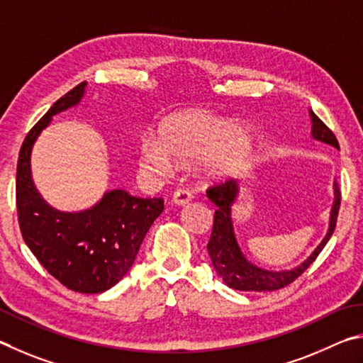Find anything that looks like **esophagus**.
I'll return each mask as SVG.
<instances>
[{"label": "esophagus", "mask_w": 363, "mask_h": 363, "mask_svg": "<svg viewBox=\"0 0 363 363\" xmlns=\"http://www.w3.org/2000/svg\"><path fill=\"white\" fill-rule=\"evenodd\" d=\"M191 199H193V194L189 193L188 189H177L174 196H172V201H174V204L177 206H185Z\"/></svg>", "instance_id": "obj_1"}]
</instances>
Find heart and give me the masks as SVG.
I'll use <instances>...</instances> for the list:
<instances>
[{"label":"heart","instance_id":"obj_1","mask_svg":"<svg viewBox=\"0 0 363 363\" xmlns=\"http://www.w3.org/2000/svg\"><path fill=\"white\" fill-rule=\"evenodd\" d=\"M252 151V132L239 127L234 119L186 110L162 121L157 140H142L138 161L143 170L164 177L172 170L170 157L178 162L201 159L207 177L228 178L239 174Z\"/></svg>","mask_w":363,"mask_h":363}]
</instances>
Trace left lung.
Returning a JSON list of instances; mask_svg holds the SVG:
<instances>
[{
    "instance_id": "left-lung-1",
    "label": "left lung",
    "mask_w": 363,
    "mask_h": 363,
    "mask_svg": "<svg viewBox=\"0 0 363 363\" xmlns=\"http://www.w3.org/2000/svg\"><path fill=\"white\" fill-rule=\"evenodd\" d=\"M309 114L311 121H313V138L327 145H332L336 150H340V143L336 140L335 133L313 111H309ZM333 189L335 202L332 207V213H330L328 233L319 244V247L313 252V255L300 266H296V268L271 271L253 264L244 255V252L240 250L236 234H234L231 207L239 193L238 182L228 180L223 183H215V185L208 188L207 198L217 206V211H215L213 215V230L211 240L207 244V250L208 255H211L215 271L218 272V276L223 279V282L228 287L242 291H272L287 287L295 279L300 277L309 268L311 263H314V259L322 252L323 247H325L328 239L332 238L336 228V220H338V212L341 206V193L336 182Z\"/></svg>"
}]
</instances>
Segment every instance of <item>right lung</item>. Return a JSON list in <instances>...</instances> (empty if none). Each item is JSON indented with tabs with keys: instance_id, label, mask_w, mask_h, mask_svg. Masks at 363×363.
Returning <instances> with one entry per match:
<instances>
[{
	"instance_id": "1",
	"label": "right lung",
	"mask_w": 363,
	"mask_h": 363,
	"mask_svg": "<svg viewBox=\"0 0 363 363\" xmlns=\"http://www.w3.org/2000/svg\"><path fill=\"white\" fill-rule=\"evenodd\" d=\"M84 89L81 82L57 100L25 137L17 161L16 206L22 238L43 268L69 290L101 294L130 269L164 201L113 189L92 208L69 213L48 206L36 191L30 170L35 140L54 114L79 104Z\"/></svg>"
}]
</instances>
